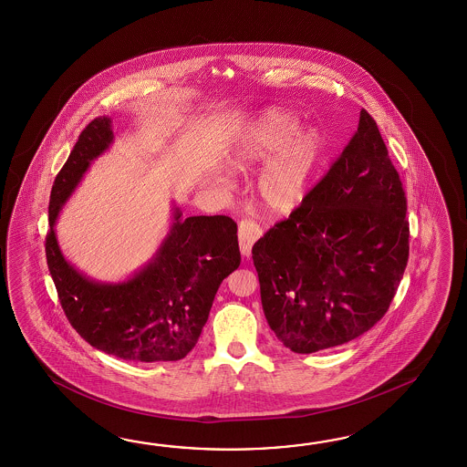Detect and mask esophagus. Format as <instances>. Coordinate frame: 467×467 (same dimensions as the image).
Here are the masks:
<instances>
[{
  "instance_id": "34e87169",
  "label": "esophagus",
  "mask_w": 467,
  "mask_h": 467,
  "mask_svg": "<svg viewBox=\"0 0 467 467\" xmlns=\"http://www.w3.org/2000/svg\"><path fill=\"white\" fill-rule=\"evenodd\" d=\"M262 237V229L254 220L245 219L240 222L238 225V244H240V252L244 257H250L252 247Z\"/></svg>"
}]
</instances>
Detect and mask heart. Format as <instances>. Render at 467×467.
Wrapping results in <instances>:
<instances>
[{
	"instance_id": "1",
	"label": "heart",
	"mask_w": 467,
	"mask_h": 467,
	"mask_svg": "<svg viewBox=\"0 0 467 467\" xmlns=\"http://www.w3.org/2000/svg\"><path fill=\"white\" fill-rule=\"evenodd\" d=\"M302 129L300 119L285 109H268L240 135L232 165L247 170L270 164L258 179L262 205L274 215H287L306 199L308 182L322 155L317 131Z\"/></svg>"
}]
</instances>
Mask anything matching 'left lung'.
<instances>
[{"label":"left lung","instance_id":"obj_1","mask_svg":"<svg viewBox=\"0 0 467 467\" xmlns=\"http://www.w3.org/2000/svg\"><path fill=\"white\" fill-rule=\"evenodd\" d=\"M407 200L378 123L366 109L327 175L252 248L268 326L312 354L374 327L409 258Z\"/></svg>","mask_w":467,"mask_h":467}]
</instances>
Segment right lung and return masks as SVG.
I'll return each mask as SVG.
<instances>
[{"mask_svg": "<svg viewBox=\"0 0 467 467\" xmlns=\"http://www.w3.org/2000/svg\"><path fill=\"white\" fill-rule=\"evenodd\" d=\"M113 143L111 119L79 133L51 189L47 262L71 327L91 348L135 362L180 360L195 348L222 280L240 265L237 223L225 215L173 222L159 250L123 282H99L65 258L57 219L89 165Z\"/></svg>", "mask_w": 467, "mask_h": 467, "instance_id": "obj_1", "label": "right lung"}]
</instances>
